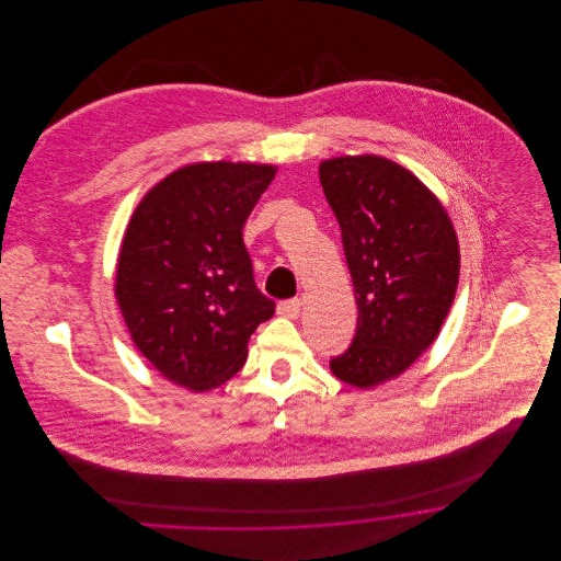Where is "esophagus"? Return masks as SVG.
Wrapping results in <instances>:
<instances>
[{
    "instance_id": "1",
    "label": "esophagus",
    "mask_w": 561,
    "mask_h": 561,
    "mask_svg": "<svg viewBox=\"0 0 561 561\" xmlns=\"http://www.w3.org/2000/svg\"><path fill=\"white\" fill-rule=\"evenodd\" d=\"M300 311H302V302L296 298V300H285L278 305V316L280 318H289V320H298L300 318Z\"/></svg>"
}]
</instances>
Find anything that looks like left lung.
Returning <instances> with one entry per match:
<instances>
[{"instance_id": "1", "label": "left lung", "mask_w": 561, "mask_h": 561, "mask_svg": "<svg viewBox=\"0 0 561 561\" xmlns=\"http://www.w3.org/2000/svg\"><path fill=\"white\" fill-rule=\"evenodd\" d=\"M354 283L358 328L332 374L374 389L401 376L438 336L460 276V243L440 198L382 156L321 160Z\"/></svg>"}]
</instances>
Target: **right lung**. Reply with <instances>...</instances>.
<instances>
[{"mask_svg":"<svg viewBox=\"0 0 561 561\" xmlns=\"http://www.w3.org/2000/svg\"><path fill=\"white\" fill-rule=\"evenodd\" d=\"M278 165L194 161L138 203L116 259L114 298L140 354L194 393L231 380L274 316L252 278L243 225Z\"/></svg>","mask_w":561,"mask_h":561,"instance_id":"1","label":"right lung"}]
</instances>
